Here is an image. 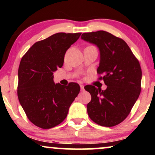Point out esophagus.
<instances>
[{
  "instance_id": "obj_1",
  "label": "esophagus",
  "mask_w": 155,
  "mask_h": 155,
  "mask_svg": "<svg viewBox=\"0 0 155 155\" xmlns=\"http://www.w3.org/2000/svg\"><path fill=\"white\" fill-rule=\"evenodd\" d=\"M80 88H81L82 91L84 90V85H83V84H80Z\"/></svg>"
}]
</instances>
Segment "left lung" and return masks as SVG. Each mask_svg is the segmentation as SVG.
Here are the masks:
<instances>
[{
	"instance_id": "8db88e82",
	"label": "left lung",
	"mask_w": 155,
	"mask_h": 155,
	"mask_svg": "<svg viewBox=\"0 0 155 155\" xmlns=\"http://www.w3.org/2000/svg\"><path fill=\"white\" fill-rule=\"evenodd\" d=\"M82 39L97 46L100 63L97 73L103 75L105 90L93 85L84 87L92 99L87 113L94 123L112 127L126 119L141 91L142 70L136 57L124 40L105 31L83 33Z\"/></svg>"
}]
</instances>
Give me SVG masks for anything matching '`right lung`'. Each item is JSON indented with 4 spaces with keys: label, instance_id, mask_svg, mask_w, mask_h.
Segmentation results:
<instances>
[{
    "label": "right lung",
    "instance_id": "right-lung-1",
    "mask_svg": "<svg viewBox=\"0 0 155 155\" xmlns=\"http://www.w3.org/2000/svg\"><path fill=\"white\" fill-rule=\"evenodd\" d=\"M81 33L54 34L36 42L21 59L18 69V97L28 119L49 129L62 123L70 106L79 94L80 85L54 82V73L63 65L66 51Z\"/></svg>",
    "mask_w": 155,
    "mask_h": 155
}]
</instances>
